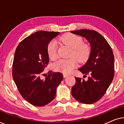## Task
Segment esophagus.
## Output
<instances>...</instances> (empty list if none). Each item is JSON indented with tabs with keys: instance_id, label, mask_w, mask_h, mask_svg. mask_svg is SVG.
Masks as SVG:
<instances>
[{
	"instance_id": "esophagus-1",
	"label": "esophagus",
	"mask_w": 124,
	"mask_h": 124,
	"mask_svg": "<svg viewBox=\"0 0 124 124\" xmlns=\"http://www.w3.org/2000/svg\"><path fill=\"white\" fill-rule=\"evenodd\" d=\"M63 76H64V77L65 78V77H67V76H68V74H65V73H64L63 74Z\"/></svg>"
}]
</instances>
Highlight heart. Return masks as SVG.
Returning a JSON list of instances; mask_svg holds the SVG:
<instances>
[{
    "mask_svg": "<svg viewBox=\"0 0 124 124\" xmlns=\"http://www.w3.org/2000/svg\"><path fill=\"white\" fill-rule=\"evenodd\" d=\"M61 40L72 48L70 57L69 59H62L55 62L54 69L57 72L68 74L77 67L78 62H84L87 60L90 54V49L87 44L84 43L82 38L78 35L67 33L61 37ZM57 45L55 40L49 42L47 47V52L48 56L52 60L57 59Z\"/></svg>",
    "mask_w": 124,
    "mask_h": 124,
    "instance_id": "obj_1",
    "label": "heart"
}]
</instances>
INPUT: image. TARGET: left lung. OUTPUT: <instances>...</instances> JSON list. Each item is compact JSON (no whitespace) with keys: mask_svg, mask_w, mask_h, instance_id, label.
I'll return each mask as SVG.
<instances>
[{"mask_svg":"<svg viewBox=\"0 0 124 124\" xmlns=\"http://www.w3.org/2000/svg\"><path fill=\"white\" fill-rule=\"evenodd\" d=\"M71 33L85 38L91 46L89 59L78 69L85 77H89L87 81L75 78L72 95L79 102L93 104L103 97L113 79L115 64L112 50L106 39L95 30L81 29Z\"/></svg>","mask_w":124,"mask_h":124,"instance_id":"left-lung-1","label":"left lung"}]
</instances>
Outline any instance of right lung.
<instances>
[{
  "label": "right lung",
  "mask_w": 124,
  "mask_h": 124,
  "mask_svg": "<svg viewBox=\"0 0 124 124\" xmlns=\"http://www.w3.org/2000/svg\"><path fill=\"white\" fill-rule=\"evenodd\" d=\"M59 32L38 31L18 44L15 53L12 76L21 96L37 107L45 106L56 96V87L63 79L60 72H51L40 79L49 62L47 47Z\"/></svg>",
  "instance_id": "obj_1"
}]
</instances>
